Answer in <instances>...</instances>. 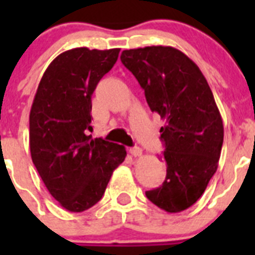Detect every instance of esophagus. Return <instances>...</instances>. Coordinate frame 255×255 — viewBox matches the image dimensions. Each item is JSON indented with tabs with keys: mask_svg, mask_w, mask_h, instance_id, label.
I'll return each instance as SVG.
<instances>
[{
	"mask_svg": "<svg viewBox=\"0 0 255 255\" xmlns=\"http://www.w3.org/2000/svg\"><path fill=\"white\" fill-rule=\"evenodd\" d=\"M129 152H130V154L134 155V157H140L141 153H143V150H141L140 147H132V148H130Z\"/></svg>",
	"mask_w": 255,
	"mask_h": 255,
	"instance_id": "1",
	"label": "esophagus"
}]
</instances>
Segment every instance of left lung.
I'll return each instance as SVG.
<instances>
[{
	"label": "left lung",
	"instance_id": "8db88e82",
	"mask_svg": "<svg viewBox=\"0 0 255 255\" xmlns=\"http://www.w3.org/2000/svg\"><path fill=\"white\" fill-rule=\"evenodd\" d=\"M121 62L144 89L152 112L166 121L159 130L166 179L145 195L168 213L185 211L218 167L224 124L215 97L199 67L173 47L125 49Z\"/></svg>",
	"mask_w": 255,
	"mask_h": 255
}]
</instances>
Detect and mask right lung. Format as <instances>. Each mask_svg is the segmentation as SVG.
Returning a JSON list of instances; mask_svg holds the SVG:
<instances>
[{
  "mask_svg": "<svg viewBox=\"0 0 255 255\" xmlns=\"http://www.w3.org/2000/svg\"><path fill=\"white\" fill-rule=\"evenodd\" d=\"M119 53L87 47L62 52L44 71L31 105V159L49 194L69 212L98 203L126 157L124 145L88 135L92 94Z\"/></svg>",
  "mask_w": 255,
  "mask_h": 255,
  "instance_id": "add662e5",
  "label": "right lung"
}]
</instances>
